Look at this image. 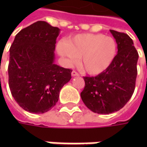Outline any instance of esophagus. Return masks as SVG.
<instances>
[{"label":"esophagus","mask_w":147,"mask_h":147,"mask_svg":"<svg viewBox=\"0 0 147 147\" xmlns=\"http://www.w3.org/2000/svg\"><path fill=\"white\" fill-rule=\"evenodd\" d=\"M71 74H72V76L73 77H76V76H79V74L76 72L75 70L72 71V73H71Z\"/></svg>","instance_id":"obj_1"}]
</instances>
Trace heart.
I'll return each mask as SVG.
<instances>
[{"mask_svg":"<svg viewBox=\"0 0 147 147\" xmlns=\"http://www.w3.org/2000/svg\"><path fill=\"white\" fill-rule=\"evenodd\" d=\"M58 53L67 65H75L80 58L82 69L91 75H99L107 70L118 54V43L112 37L101 33H82L57 45Z\"/></svg>","mask_w":147,"mask_h":147,"instance_id":"b5f03b06","label":"heart"}]
</instances>
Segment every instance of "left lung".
<instances>
[{"instance_id":"left-lung-1","label":"left lung","mask_w":147,"mask_h":147,"mask_svg":"<svg viewBox=\"0 0 147 147\" xmlns=\"http://www.w3.org/2000/svg\"><path fill=\"white\" fill-rule=\"evenodd\" d=\"M118 43V54L107 70L96 77H84L83 103L94 113L108 115L122 109L132 97L138 74V53L124 32L110 30Z\"/></svg>"}]
</instances>
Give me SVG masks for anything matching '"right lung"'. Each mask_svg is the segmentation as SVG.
<instances>
[{
  "label": "right lung",
  "mask_w": 147,
  "mask_h": 147,
  "mask_svg": "<svg viewBox=\"0 0 147 147\" xmlns=\"http://www.w3.org/2000/svg\"><path fill=\"white\" fill-rule=\"evenodd\" d=\"M59 33L58 28L37 21L22 29L9 49V89L20 107L30 113L43 114L54 107L71 79V69L54 64Z\"/></svg>",
  "instance_id": "right-lung-1"
}]
</instances>
